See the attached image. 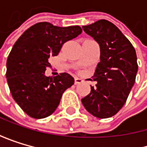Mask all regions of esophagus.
<instances>
[{
    "instance_id": "34e87169",
    "label": "esophagus",
    "mask_w": 147,
    "mask_h": 147,
    "mask_svg": "<svg viewBox=\"0 0 147 147\" xmlns=\"http://www.w3.org/2000/svg\"><path fill=\"white\" fill-rule=\"evenodd\" d=\"M74 83H75V84H81V83H82V79H81V78H74Z\"/></svg>"
}]
</instances>
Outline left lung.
Segmentation results:
<instances>
[{
  "instance_id": "8db88e82",
  "label": "left lung",
  "mask_w": 147,
  "mask_h": 147,
  "mask_svg": "<svg viewBox=\"0 0 147 147\" xmlns=\"http://www.w3.org/2000/svg\"><path fill=\"white\" fill-rule=\"evenodd\" d=\"M82 28L100 45V61L92 77L97 84L91 86V92L81 101L93 116L109 118L123 108L135 83L136 51L122 32L108 20L101 19Z\"/></svg>"
}]
</instances>
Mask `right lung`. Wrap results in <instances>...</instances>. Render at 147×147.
Wrapping results in <instances>:
<instances>
[{"label":"right lung","mask_w":147,"mask_h":147,"mask_svg":"<svg viewBox=\"0 0 147 147\" xmlns=\"http://www.w3.org/2000/svg\"><path fill=\"white\" fill-rule=\"evenodd\" d=\"M82 32L80 26L59 27L47 22L35 24L16 41L7 60L6 78L15 101L29 116L41 119L52 115L61 95L74 84L68 73L45 75L49 58L63 45Z\"/></svg>","instance_id":"obj_1"}]
</instances>
